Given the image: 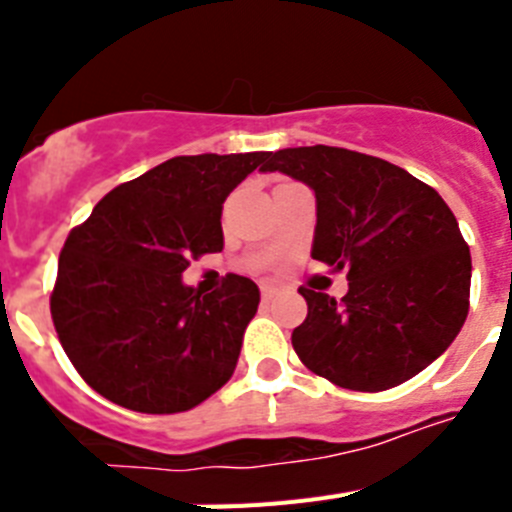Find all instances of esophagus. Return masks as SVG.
Masks as SVG:
<instances>
[{
  "label": "esophagus",
  "instance_id": "1",
  "mask_svg": "<svg viewBox=\"0 0 512 512\" xmlns=\"http://www.w3.org/2000/svg\"><path fill=\"white\" fill-rule=\"evenodd\" d=\"M274 295H277V289H274V287H261V300H264V302L274 300Z\"/></svg>",
  "mask_w": 512,
  "mask_h": 512
}]
</instances>
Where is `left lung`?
Returning <instances> with one entry per match:
<instances>
[{"label":"left lung","instance_id":"1","mask_svg":"<svg viewBox=\"0 0 512 512\" xmlns=\"http://www.w3.org/2000/svg\"><path fill=\"white\" fill-rule=\"evenodd\" d=\"M261 171L312 187V259L346 271L336 297L300 287L305 323L292 330L302 364L343 390L408 382L451 346L469 312L472 256L441 194L400 166L333 146L269 153Z\"/></svg>","mask_w":512,"mask_h":512}]
</instances>
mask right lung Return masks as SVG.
Segmentation results:
<instances>
[{
  "label": "right lung",
  "mask_w": 512,
  "mask_h": 512,
  "mask_svg": "<svg viewBox=\"0 0 512 512\" xmlns=\"http://www.w3.org/2000/svg\"><path fill=\"white\" fill-rule=\"evenodd\" d=\"M269 153L176 156L104 194L58 256L51 318L79 377L120 408H197L235 372L259 287L225 274L184 287L189 261L223 251V202Z\"/></svg>",
  "instance_id": "add662e5"
}]
</instances>
